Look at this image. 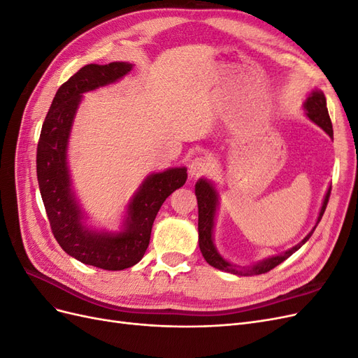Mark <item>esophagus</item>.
Masks as SVG:
<instances>
[{
  "instance_id": "esophagus-1",
  "label": "esophagus",
  "mask_w": 358,
  "mask_h": 358,
  "mask_svg": "<svg viewBox=\"0 0 358 358\" xmlns=\"http://www.w3.org/2000/svg\"><path fill=\"white\" fill-rule=\"evenodd\" d=\"M210 169V161L209 158L206 157H196L191 162H189V167L188 171L192 178H199L201 175H206V173L209 171Z\"/></svg>"
}]
</instances>
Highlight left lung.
<instances>
[{
	"instance_id": "obj_1",
	"label": "left lung",
	"mask_w": 358,
	"mask_h": 358,
	"mask_svg": "<svg viewBox=\"0 0 358 358\" xmlns=\"http://www.w3.org/2000/svg\"><path fill=\"white\" fill-rule=\"evenodd\" d=\"M303 109H305V115L310 119L313 124H317L320 128H322L331 138H333V127L331 121L329 116L327 110V103H326V96H324V92L320 90H313L308 95V99L303 103ZM330 189H327L326 196H324L322 206L318 213L317 224L313 225V229L309 231V234L303 239L300 243L296 246H292L288 251L272 255L268 258L262 259L252 266H236L231 264L230 262L220 254L218 249H216L213 243V230H215V218H216V210H218V204H220V194L216 191L213 182L209 179H199L196 183V196H197V204H199V246L200 251L204 257L206 262H208L212 267L224 270V272H229L233 275H239V276H251V275H262L267 273L268 270L275 268L278 264H280L288 257L294 254L297 249H300L303 245H305L312 233L315 231L318 222L321 221L324 210L327 208L329 197H330Z\"/></svg>"
}]
</instances>
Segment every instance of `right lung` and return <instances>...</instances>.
Returning <instances> with one entry per match:
<instances>
[{"label": "right lung", "mask_w": 358, "mask_h": 358, "mask_svg": "<svg viewBox=\"0 0 358 358\" xmlns=\"http://www.w3.org/2000/svg\"><path fill=\"white\" fill-rule=\"evenodd\" d=\"M129 62L88 64L59 86L41 127L37 146V179L50 229L59 246L83 264L124 270L143 258L155 216L173 191L187 182V167H171L146 176L127 204L121 230L90 229L73 189L69 140L83 94L121 80Z\"/></svg>", "instance_id": "add662e5"}]
</instances>
